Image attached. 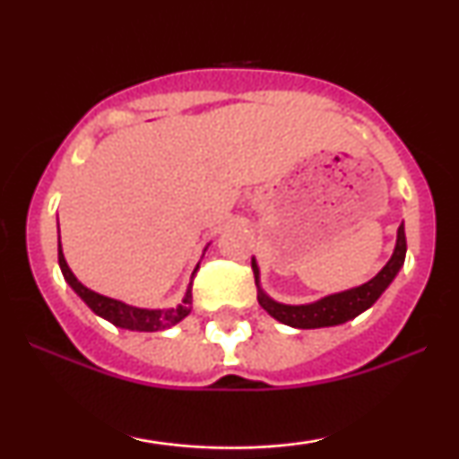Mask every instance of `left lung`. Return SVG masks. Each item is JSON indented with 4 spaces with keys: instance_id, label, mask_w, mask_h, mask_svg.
Listing matches in <instances>:
<instances>
[{
    "instance_id": "left-lung-1",
    "label": "left lung",
    "mask_w": 459,
    "mask_h": 459,
    "mask_svg": "<svg viewBox=\"0 0 459 459\" xmlns=\"http://www.w3.org/2000/svg\"><path fill=\"white\" fill-rule=\"evenodd\" d=\"M405 261V230L403 224L397 230V246L391 261L382 267V272L376 278L360 284V287L350 289V291L334 293L319 302L313 304H302V307H289V304L273 302L272 298H267L259 287V267L256 261L252 259V272H255V282H256V298L259 304L273 319H278L281 324L291 325V328H302V330H313V328H328V325H339L345 321L358 317L360 313H365L367 308H371L376 304V299L386 291L388 284L393 282V278L397 276V272L402 270Z\"/></svg>"
}]
</instances>
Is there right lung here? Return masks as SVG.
<instances>
[{"label": "right lung", "mask_w": 459, "mask_h": 459, "mask_svg": "<svg viewBox=\"0 0 459 459\" xmlns=\"http://www.w3.org/2000/svg\"><path fill=\"white\" fill-rule=\"evenodd\" d=\"M57 263H60V270L65 273V281L71 284L73 291L77 293L88 307L92 308V313H97L99 317L108 319L109 324L118 325V328L125 330H135V332H157L166 330L170 325L178 324L181 319H186L192 310V282H189V289L183 298V302L175 308H163V310H149V308H135L129 307V304L118 302V299L105 298L101 293H94L88 287H83L82 282L73 276V272L68 270L65 255H62V246H57ZM198 270V265H196ZM194 270V273H196ZM192 273V278H194Z\"/></svg>", "instance_id": "right-lung-1"}]
</instances>
